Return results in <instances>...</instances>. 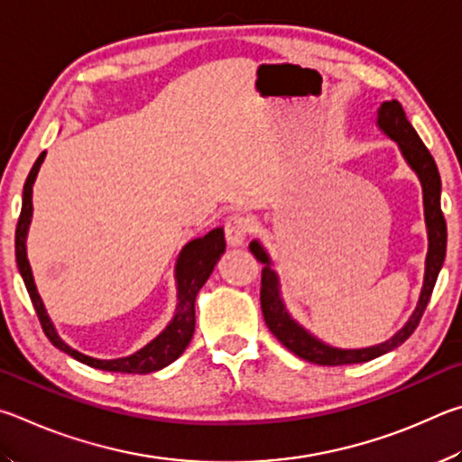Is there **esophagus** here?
Wrapping results in <instances>:
<instances>
[{
    "instance_id": "esophagus-1",
    "label": "esophagus",
    "mask_w": 462,
    "mask_h": 462,
    "mask_svg": "<svg viewBox=\"0 0 462 462\" xmlns=\"http://www.w3.org/2000/svg\"><path fill=\"white\" fill-rule=\"evenodd\" d=\"M249 236V221L244 215H231L225 221V237L226 244L233 247H239L245 244V239Z\"/></svg>"
}]
</instances>
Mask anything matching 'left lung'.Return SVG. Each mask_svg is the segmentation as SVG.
<instances>
[{"label":"left lung","instance_id":"8db88e82","mask_svg":"<svg viewBox=\"0 0 462 462\" xmlns=\"http://www.w3.org/2000/svg\"><path fill=\"white\" fill-rule=\"evenodd\" d=\"M377 127L398 143L403 160L408 162V166L414 170L420 184H422L424 221L428 231V254L424 265L422 292H420L414 312H411V317L398 333L392 338H387V341L374 346H365V349H338V346L320 341L319 337L309 333V330H306L300 322H296L292 319V314L288 312L284 298H282L280 278L276 270L272 268V257L265 252V247L257 239L249 244V249H252L255 260L263 263L262 312L265 325H268L272 335L276 337L286 349H290L304 361L317 363V365H351V363H365L398 349L403 341H408V337L414 333L420 319H422L428 302H430L434 284L436 280H439L444 257H447V221H444L440 208L442 182L432 153L428 152L422 140H420L416 129L411 127L406 113H403L402 105L395 99L382 103V107L377 109Z\"/></svg>","mask_w":462,"mask_h":462}]
</instances>
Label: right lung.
Segmentation results:
<instances>
[{
	"instance_id": "obj_1",
	"label": "right lung",
	"mask_w": 462,
	"mask_h": 462,
	"mask_svg": "<svg viewBox=\"0 0 462 462\" xmlns=\"http://www.w3.org/2000/svg\"><path fill=\"white\" fill-rule=\"evenodd\" d=\"M46 152L38 156V160L32 166L30 174L26 178V184H23V194H22V213L18 218V226H15V262H18L20 276L26 284L28 294L32 298V304H34L36 314L40 319V325L44 328V335L51 338V343L56 349L64 351L70 357L77 361L85 363L88 367L103 369V371H121V374H152V371H158L162 367L170 365V363L176 361L184 353L186 346H189L190 338L194 335V300H197L199 290L205 286L210 273H213L217 262L221 260L225 254V233L223 226H217V229L208 231L205 237L192 239L182 247V252L178 254L176 268H174V280H176V312L172 320L168 322V327L162 330V333L150 341L140 351L134 355H127V357L119 359H95L88 357L85 353H79L72 349L67 343L62 341L60 335L56 333L51 317L46 314L44 302L40 298L34 276H32V268L28 262L26 254V237L28 229L32 223V186L38 176V170L42 166Z\"/></svg>"
}]
</instances>
